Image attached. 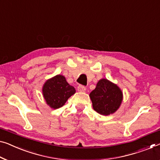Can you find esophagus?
Returning a JSON list of instances; mask_svg holds the SVG:
<instances>
[{
  "mask_svg": "<svg viewBox=\"0 0 160 160\" xmlns=\"http://www.w3.org/2000/svg\"><path fill=\"white\" fill-rule=\"evenodd\" d=\"M78 90L79 92H85L86 90V88L83 85H79V86H78Z\"/></svg>",
  "mask_w": 160,
  "mask_h": 160,
  "instance_id": "1",
  "label": "esophagus"
}]
</instances>
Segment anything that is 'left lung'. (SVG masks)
Returning a JSON list of instances; mask_svg holds the SVG:
<instances>
[{"label": "left lung", "instance_id": "obj_1", "mask_svg": "<svg viewBox=\"0 0 160 160\" xmlns=\"http://www.w3.org/2000/svg\"><path fill=\"white\" fill-rule=\"evenodd\" d=\"M94 110L101 115L108 116L118 110L123 100L120 88L107 79L98 82L96 88L90 93Z\"/></svg>", "mask_w": 160, "mask_h": 160}]
</instances>
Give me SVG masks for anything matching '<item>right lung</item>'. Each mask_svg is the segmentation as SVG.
I'll return each mask as SVG.
<instances>
[{
  "mask_svg": "<svg viewBox=\"0 0 160 160\" xmlns=\"http://www.w3.org/2000/svg\"><path fill=\"white\" fill-rule=\"evenodd\" d=\"M42 92L47 104L57 109L63 106L69 98L75 93V89L63 75H57L45 82Z\"/></svg>",
  "mask_w": 160,
  "mask_h": 160,
  "instance_id": "right-lung-1",
  "label": "right lung"
}]
</instances>
